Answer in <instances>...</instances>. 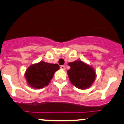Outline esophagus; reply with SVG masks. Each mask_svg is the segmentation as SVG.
Listing matches in <instances>:
<instances>
[{
  "label": "esophagus",
  "instance_id": "obj_1",
  "mask_svg": "<svg viewBox=\"0 0 124 124\" xmlns=\"http://www.w3.org/2000/svg\"><path fill=\"white\" fill-rule=\"evenodd\" d=\"M60 68H61V70H65V69H66L65 66H64V65H62V66H60Z\"/></svg>",
  "mask_w": 124,
  "mask_h": 124
}]
</instances>
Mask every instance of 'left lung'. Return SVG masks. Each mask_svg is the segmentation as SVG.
<instances>
[{"label": "left lung", "mask_w": 124, "mask_h": 124, "mask_svg": "<svg viewBox=\"0 0 124 124\" xmlns=\"http://www.w3.org/2000/svg\"><path fill=\"white\" fill-rule=\"evenodd\" d=\"M69 66L71 68L68 71V74L74 86L81 89L91 86L96 79V73L93 68L79 60L70 63Z\"/></svg>", "instance_id": "1"}]
</instances>
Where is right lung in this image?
Listing matches in <instances>:
<instances>
[{
  "label": "right lung",
  "mask_w": 124,
  "mask_h": 124,
  "mask_svg": "<svg viewBox=\"0 0 124 124\" xmlns=\"http://www.w3.org/2000/svg\"><path fill=\"white\" fill-rule=\"evenodd\" d=\"M59 69L58 64L40 61L27 68L25 77L29 86L33 88L41 89L48 85L54 73Z\"/></svg>",
  "instance_id": "right-lung-1"
}]
</instances>
